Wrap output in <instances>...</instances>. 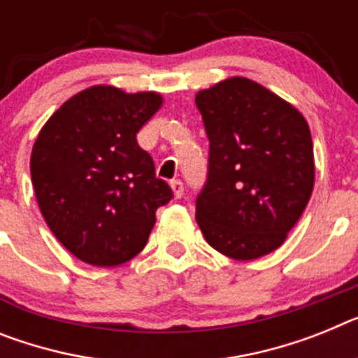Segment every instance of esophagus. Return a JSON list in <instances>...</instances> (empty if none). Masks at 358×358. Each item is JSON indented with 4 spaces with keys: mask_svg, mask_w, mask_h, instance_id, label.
Segmentation results:
<instances>
[{
    "mask_svg": "<svg viewBox=\"0 0 358 358\" xmlns=\"http://www.w3.org/2000/svg\"><path fill=\"white\" fill-rule=\"evenodd\" d=\"M170 186H172L173 195H176L177 199H179V197H182V194H185V185H182V182L179 181V179H176V181L170 182Z\"/></svg>",
    "mask_w": 358,
    "mask_h": 358,
    "instance_id": "esophagus-1",
    "label": "esophagus"
}]
</instances>
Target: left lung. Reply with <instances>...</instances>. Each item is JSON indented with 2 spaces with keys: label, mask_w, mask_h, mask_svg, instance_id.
Returning <instances> with one entry per match:
<instances>
[{
  "label": "left lung",
  "mask_w": 358,
  "mask_h": 358,
  "mask_svg": "<svg viewBox=\"0 0 358 358\" xmlns=\"http://www.w3.org/2000/svg\"><path fill=\"white\" fill-rule=\"evenodd\" d=\"M195 105L210 141L197 224L226 257H262L286 241L313 192L310 127L295 106L246 78L197 92Z\"/></svg>",
  "instance_id": "8db88e82"
}]
</instances>
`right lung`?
Wrapping results in <instances>:
<instances>
[{"instance_id": "1", "label": "right lung", "mask_w": 358, "mask_h": 358, "mask_svg": "<svg viewBox=\"0 0 358 358\" xmlns=\"http://www.w3.org/2000/svg\"><path fill=\"white\" fill-rule=\"evenodd\" d=\"M161 105L155 92L99 85L65 101L41 128L30 157L36 199L79 261L119 266L136 257L155 210L173 197L136 137Z\"/></svg>"}]
</instances>
